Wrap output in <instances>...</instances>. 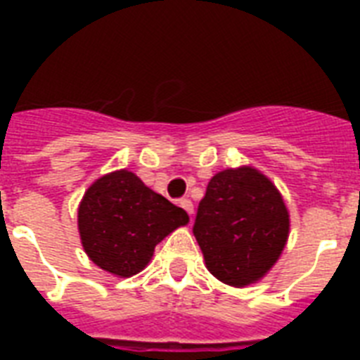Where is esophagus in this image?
Listing matches in <instances>:
<instances>
[{
    "instance_id": "34e87169",
    "label": "esophagus",
    "mask_w": 360,
    "mask_h": 360,
    "mask_svg": "<svg viewBox=\"0 0 360 360\" xmlns=\"http://www.w3.org/2000/svg\"><path fill=\"white\" fill-rule=\"evenodd\" d=\"M179 205L183 209H185L186 213L191 214V217H192V214H194V205H192V202H191V200H188V198H185V200H181Z\"/></svg>"
}]
</instances>
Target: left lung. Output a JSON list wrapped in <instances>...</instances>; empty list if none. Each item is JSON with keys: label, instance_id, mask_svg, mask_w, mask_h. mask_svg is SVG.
I'll return each mask as SVG.
<instances>
[{"label": "left lung", "instance_id": "obj_1", "mask_svg": "<svg viewBox=\"0 0 360 360\" xmlns=\"http://www.w3.org/2000/svg\"><path fill=\"white\" fill-rule=\"evenodd\" d=\"M192 231L211 274L245 288L262 280L280 257L290 236V213L269 177L240 166L209 181Z\"/></svg>", "mask_w": 360, "mask_h": 360}]
</instances>
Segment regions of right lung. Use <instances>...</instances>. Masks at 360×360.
<instances>
[{
    "mask_svg": "<svg viewBox=\"0 0 360 360\" xmlns=\"http://www.w3.org/2000/svg\"><path fill=\"white\" fill-rule=\"evenodd\" d=\"M186 224L185 209L151 191L129 169L95 181L78 207V231L86 254L95 265L121 278L140 273L155 246Z\"/></svg>",
    "mask_w": 360,
    "mask_h": 360,
    "instance_id": "obj_1",
    "label": "right lung"
}]
</instances>
